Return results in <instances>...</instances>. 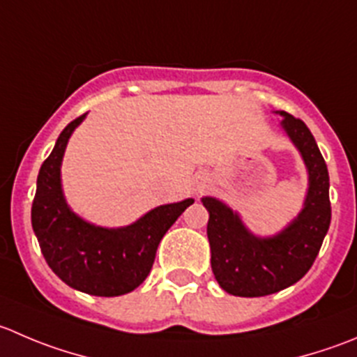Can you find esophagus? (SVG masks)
I'll use <instances>...</instances> for the list:
<instances>
[{
    "label": "esophagus",
    "instance_id": "1",
    "mask_svg": "<svg viewBox=\"0 0 357 357\" xmlns=\"http://www.w3.org/2000/svg\"><path fill=\"white\" fill-rule=\"evenodd\" d=\"M206 186H207V179L200 174L197 176L195 181H193V190H195V193H202Z\"/></svg>",
    "mask_w": 357,
    "mask_h": 357
}]
</instances>
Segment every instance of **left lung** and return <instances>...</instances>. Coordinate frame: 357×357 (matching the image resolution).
Wrapping results in <instances>:
<instances>
[{
    "instance_id": "obj_1",
    "label": "left lung",
    "mask_w": 357,
    "mask_h": 357,
    "mask_svg": "<svg viewBox=\"0 0 357 357\" xmlns=\"http://www.w3.org/2000/svg\"><path fill=\"white\" fill-rule=\"evenodd\" d=\"M281 127L296 146L309 172L303 209L279 234L256 237L241 216L214 197H204L209 211L207 238L211 266L218 284L234 296H265L298 282L319 252L331 221L330 176L326 162L309 127L300 119L279 112Z\"/></svg>"
}]
</instances>
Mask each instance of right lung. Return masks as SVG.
<instances>
[{"label":"right lung","mask_w":357,"mask_h":357,"mask_svg":"<svg viewBox=\"0 0 357 357\" xmlns=\"http://www.w3.org/2000/svg\"><path fill=\"white\" fill-rule=\"evenodd\" d=\"M85 116L68 123L41 164L31 223L48 266L61 281L89 295L120 296L148 278L162 237L193 199L155 207L122 228L96 227L76 216L62 193L61 164L73 130Z\"/></svg>","instance_id":"obj_1"}]
</instances>
